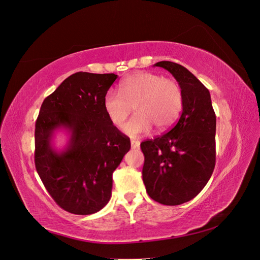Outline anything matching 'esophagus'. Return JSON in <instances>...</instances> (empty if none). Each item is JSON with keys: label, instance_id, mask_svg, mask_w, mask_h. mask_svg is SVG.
<instances>
[{"label": "esophagus", "instance_id": "1", "mask_svg": "<svg viewBox=\"0 0 260 260\" xmlns=\"http://www.w3.org/2000/svg\"><path fill=\"white\" fill-rule=\"evenodd\" d=\"M139 147H140V142H139V141L131 140V148L132 149H136V148H139Z\"/></svg>", "mask_w": 260, "mask_h": 260}]
</instances>
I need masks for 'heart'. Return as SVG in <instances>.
Instances as JSON below:
<instances>
[{"instance_id": "1", "label": "heart", "mask_w": 260, "mask_h": 260, "mask_svg": "<svg viewBox=\"0 0 260 260\" xmlns=\"http://www.w3.org/2000/svg\"><path fill=\"white\" fill-rule=\"evenodd\" d=\"M182 91L179 84L160 75L141 72L131 75L119 85V93L106 92L104 111L115 127H121L135 107L137 115L124 125L123 132L138 137L151 131L168 129L182 109Z\"/></svg>"}]
</instances>
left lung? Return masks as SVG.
Returning <instances> with one entry per match:
<instances>
[{
  "label": "left lung",
  "mask_w": 260,
  "mask_h": 260,
  "mask_svg": "<svg viewBox=\"0 0 260 260\" xmlns=\"http://www.w3.org/2000/svg\"><path fill=\"white\" fill-rule=\"evenodd\" d=\"M175 77L182 91V113L169 132L141 143L146 192L164 205L194 199L208 182L216 164V115L210 93L185 67L158 61Z\"/></svg>",
  "instance_id": "1"
}]
</instances>
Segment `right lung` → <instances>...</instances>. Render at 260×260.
<instances>
[{"label": "right lung", "mask_w": 260, "mask_h": 260, "mask_svg": "<svg viewBox=\"0 0 260 260\" xmlns=\"http://www.w3.org/2000/svg\"><path fill=\"white\" fill-rule=\"evenodd\" d=\"M117 77L82 72L69 76L43 101L36 122L38 174L57 205L75 215L106 206L113 172L131 147L104 111V96ZM59 131L69 136L60 150L53 144Z\"/></svg>", "instance_id": "add662e5"}]
</instances>
